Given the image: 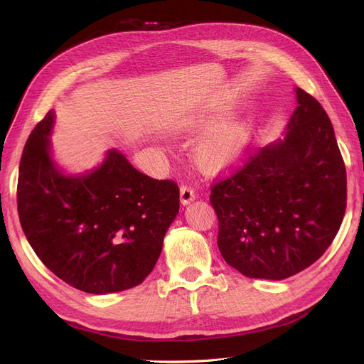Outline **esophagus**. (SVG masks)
Segmentation results:
<instances>
[{"mask_svg":"<svg viewBox=\"0 0 364 364\" xmlns=\"http://www.w3.org/2000/svg\"><path fill=\"white\" fill-rule=\"evenodd\" d=\"M196 199V191L190 185H181V202L183 205L190 203Z\"/></svg>","mask_w":364,"mask_h":364,"instance_id":"obj_1","label":"esophagus"}]
</instances>
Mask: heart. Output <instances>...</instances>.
Segmentation results:
<instances>
[{"mask_svg": "<svg viewBox=\"0 0 364 364\" xmlns=\"http://www.w3.org/2000/svg\"><path fill=\"white\" fill-rule=\"evenodd\" d=\"M250 138L247 121H235L218 127L203 138L194 150V158L203 167H217L238 156Z\"/></svg>", "mask_w": 364, "mask_h": 364, "instance_id": "obj_1", "label": "heart"}]
</instances>
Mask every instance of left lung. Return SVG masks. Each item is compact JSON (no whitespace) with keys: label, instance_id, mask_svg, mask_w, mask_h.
<instances>
[{"label":"left lung","instance_id":"obj_1","mask_svg":"<svg viewBox=\"0 0 364 364\" xmlns=\"http://www.w3.org/2000/svg\"><path fill=\"white\" fill-rule=\"evenodd\" d=\"M296 95L284 141L211 185L220 253L247 278L279 281L310 267L346 211V168L331 121L313 95L301 87Z\"/></svg>","mask_w":364,"mask_h":364}]
</instances>
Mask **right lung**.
I'll return each instance as SVG.
<instances>
[{"mask_svg":"<svg viewBox=\"0 0 364 364\" xmlns=\"http://www.w3.org/2000/svg\"><path fill=\"white\" fill-rule=\"evenodd\" d=\"M50 111L30 134L18 176V214L39 259L71 287L123 291L147 278L179 213V186L138 171L117 150L86 176L50 158Z\"/></svg>","mask_w":364,"mask_h":364,"instance_id":"right-lung-1","label":"right lung"}]
</instances>
